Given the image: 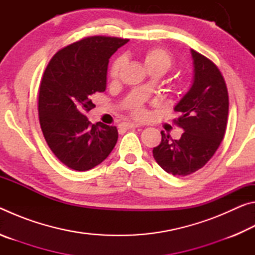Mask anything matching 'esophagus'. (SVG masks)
Listing matches in <instances>:
<instances>
[{"label":"esophagus","mask_w":255,"mask_h":255,"mask_svg":"<svg viewBox=\"0 0 255 255\" xmlns=\"http://www.w3.org/2000/svg\"><path fill=\"white\" fill-rule=\"evenodd\" d=\"M120 127L127 128V129H132V128L139 127V125H138V124H133V123H123L122 125H120Z\"/></svg>","instance_id":"obj_1"}]
</instances>
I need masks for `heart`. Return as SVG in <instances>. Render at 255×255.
<instances>
[{
  "instance_id": "b5f03b06",
  "label": "heart",
  "mask_w": 255,
  "mask_h": 255,
  "mask_svg": "<svg viewBox=\"0 0 255 255\" xmlns=\"http://www.w3.org/2000/svg\"><path fill=\"white\" fill-rule=\"evenodd\" d=\"M144 64L148 72H158L163 75L173 66V58L166 50L162 48H152L145 53ZM123 66L124 58L119 57L114 60L110 68V77L112 80L118 79ZM131 112L136 118H144L146 116V111L140 103H135L131 108Z\"/></svg>"
}]
</instances>
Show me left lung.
<instances>
[{"label": "left lung", "instance_id": "1", "mask_svg": "<svg viewBox=\"0 0 255 255\" xmlns=\"http://www.w3.org/2000/svg\"><path fill=\"white\" fill-rule=\"evenodd\" d=\"M193 83L174 107L180 117L174 124L183 129L180 139L161 131V144L153 156L162 169L185 176L201 169L214 156L226 131L228 92L218 67L204 55L191 49Z\"/></svg>", "mask_w": 255, "mask_h": 255}]
</instances>
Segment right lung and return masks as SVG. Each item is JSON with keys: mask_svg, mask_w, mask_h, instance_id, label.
Masks as SVG:
<instances>
[{"mask_svg": "<svg viewBox=\"0 0 255 255\" xmlns=\"http://www.w3.org/2000/svg\"><path fill=\"white\" fill-rule=\"evenodd\" d=\"M128 39L93 36L58 50L47 65L39 89L42 133L56 157L75 171H88L109 156L117 127L92 125L85 114L94 94L105 92L109 58Z\"/></svg>", "mask_w": 255, "mask_h": 255, "instance_id": "right-lung-1", "label": "right lung"}]
</instances>
